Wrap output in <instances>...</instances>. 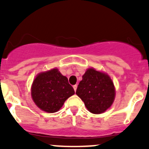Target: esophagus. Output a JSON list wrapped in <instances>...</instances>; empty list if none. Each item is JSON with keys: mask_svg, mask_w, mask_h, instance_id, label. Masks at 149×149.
I'll return each instance as SVG.
<instances>
[{"mask_svg": "<svg viewBox=\"0 0 149 149\" xmlns=\"http://www.w3.org/2000/svg\"><path fill=\"white\" fill-rule=\"evenodd\" d=\"M73 88H74V91L77 90V84H75V85H74V86H73Z\"/></svg>", "mask_w": 149, "mask_h": 149, "instance_id": "1", "label": "esophagus"}]
</instances>
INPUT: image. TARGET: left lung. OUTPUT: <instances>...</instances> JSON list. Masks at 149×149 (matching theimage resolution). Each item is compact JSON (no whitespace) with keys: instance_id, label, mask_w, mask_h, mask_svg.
Listing matches in <instances>:
<instances>
[{"instance_id":"left-lung-1","label":"left lung","mask_w":149,"mask_h":149,"mask_svg":"<svg viewBox=\"0 0 149 149\" xmlns=\"http://www.w3.org/2000/svg\"><path fill=\"white\" fill-rule=\"evenodd\" d=\"M76 94L92 113L106 111L113 103L115 87L110 76L93 68H88L79 83Z\"/></svg>"}]
</instances>
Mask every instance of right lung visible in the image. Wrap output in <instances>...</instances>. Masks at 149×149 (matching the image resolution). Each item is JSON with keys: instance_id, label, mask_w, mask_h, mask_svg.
Here are the masks:
<instances>
[{"instance_id": "obj_1", "label": "right lung", "mask_w": 149, "mask_h": 149, "mask_svg": "<svg viewBox=\"0 0 149 149\" xmlns=\"http://www.w3.org/2000/svg\"><path fill=\"white\" fill-rule=\"evenodd\" d=\"M74 94L68 78L57 68L41 72L31 87V96L36 106L47 113L57 112L70 96Z\"/></svg>"}]
</instances>
